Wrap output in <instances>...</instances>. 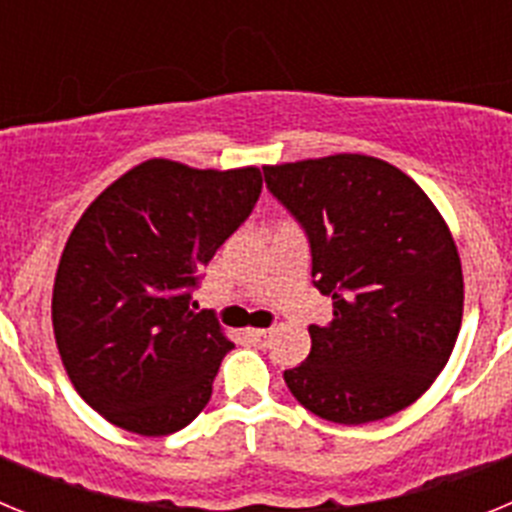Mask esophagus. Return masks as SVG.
Wrapping results in <instances>:
<instances>
[{
    "mask_svg": "<svg viewBox=\"0 0 512 512\" xmlns=\"http://www.w3.org/2000/svg\"><path fill=\"white\" fill-rule=\"evenodd\" d=\"M251 338H253V343H256V346L266 348L271 343V330L256 328V330H251Z\"/></svg>",
    "mask_w": 512,
    "mask_h": 512,
    "instance_id": "esophagus-1",
    "label": "esophagus"
}]
</instances>
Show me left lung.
<instances>
[{
    "label": "left lung",
    "mask_w": 512,
    "mask_h": 512,
    "mask_svg": "<svg viewBox=\"0 0 512 512\" xmlns=\"http://www.w3.org/2000/svg\"><path fill=\"white\" fill-rule=\"evenodd\" d=\"M266 187L305 225L315 287L333 318L284 372L310 413L359 425L408 408L454 351L464 274L449 225L405 171L364 153L264 166Z\"/></svg>",
    "instance_id": "obj_1"
}]
</instances>
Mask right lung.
Instances as JSON below:
<instances>
[{
    "instance_id": "right-lung-1",
    "label": "right lung",
    "mask_w": 512,
    "mask_h": 512,
    "mask_svg": "<svg viewBox=\"0 0 512 512\" xmlns=\"http://www.w3.org/2000/svg\"><path fill=\"white\" fill-rule=\"evenodd\" d=\"M261 184L259 166L148 158L79 217L53 282V336L74 390L104 420L169 436L207 405L233 341L189 295Z\"/></svg>"
}]
</instances>
